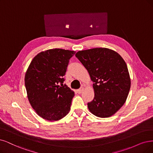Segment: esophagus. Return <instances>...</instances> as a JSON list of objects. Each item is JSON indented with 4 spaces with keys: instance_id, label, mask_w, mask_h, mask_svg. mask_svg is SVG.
Masks as SVG:
<instances>
[{
    "instance_id": "34e87169",
    "label": "esophagus",
    "mask_w": 153,
    "mask_h": 153,
    "mask_svg": "<svg viewBox=\"0 0 153 153\" xmlns=\"http://www.w3.org/2000/svg\"><path fill=\"white\" fill-rule=\"evenodd\" d=\"M83 91H84V88L81 87L80 89H79L77 90V93H79V94H81V93H82Z\"/></svg>"
}]
</instances>
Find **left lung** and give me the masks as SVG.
<instances>
[{
    "mask_svg": "<svg viewBox=\"0 0 153 153\" xmlns=\"http://www.w3.org/2000/svg\"><path fill=\"white\" fill-rule=\"evenodd\" d=\"M76 56L87 69L94 97L88 109L101 118L114 115L126 103L131 88V78L126 62L115 51L95 48L79 51Z\"/></svg>",
    "mask_w": 153,
    "mask_h": 153,
    "instance_id": "1",
    "label": "left lung"
}]
</instances>
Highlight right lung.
I'll list each match as a JSON object with an SVG mask.
<instances>
[{
	"label": "right lung",
	"instance_id": "1",
	"mask_svg": "<svg viewBox=\"0 0 153 153\" xmlns=\"http://www.w3.org/2000/svg\"><path fill=\"white\" fill-rule=\"evenodd\" d=\"M75 53L61 48L41 52L33 58L26 72L28 100L36 114L45 120H59L71 110L74 92L63 83L69 60Z\"/></svg>",
	"mask_w": 153,
	"mask_h": 153
}]
</instances>
